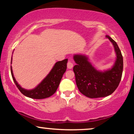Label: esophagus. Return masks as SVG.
<instances>
[{
    "label": "esophagus",
    "mask_w": 134,
    "mask_h": 134,
    "mask_svg": "<svg viewBox=\"0 0 134 134\" xmlns=\"http://www.w3.org/2000/svg\"><path fill=\"white\" fill-rule=\"evenodd\" d=\"M67 67L68 69H71L73 67V63L71 61H68L67 63Z\"/></svg>",
    "instance_id": "esophagus-1"
}]
</instances>
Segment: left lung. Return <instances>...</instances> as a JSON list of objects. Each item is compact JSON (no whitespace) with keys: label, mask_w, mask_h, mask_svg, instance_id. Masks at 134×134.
<instances>
[{"label":"left lung","mask_w":134,"mask_h":134,"mask_svg":"<svg viewBox=\"0 0 134 134\" xmlns=\"http://www.w3.org/2000/svg\"><path fill=\"white\" fill-rule=\"evenodd\" d=\"M114 46L116 60L112 68L100 72L88 61V58L82 55H75L76 63L73 68L76 82L79 90L90 98L105 97L114 92L121 79L123 69V58L120 48L112 38L107 35Z\"/></svg>","instance_id":"8db88e82"}]
</instances>
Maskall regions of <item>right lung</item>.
Masks as SVG:
<instances>
[{
    "label": "right lung",
    "mask_w": 134,
    "mask_h": 134,
    "mask_svg": "<svg viewBox=\"0 0 134 134\" xmlns=\"http://www.w3.org/2000/svg\"><path fill=\"white\" fill-rule=\"evenodd\" d=\"M67 62L68 59L57 62L46 77L35 88L32 90H26L21 88V86L18 83L13 76L12 66H11V72L14 83L16 84V87L19 90L21 93L29 98L41 99L49 98L55 93L59 86L63 75L66 69Z\"/></svg>",
    "instance_id": "add662e5"
}]
</instances>
